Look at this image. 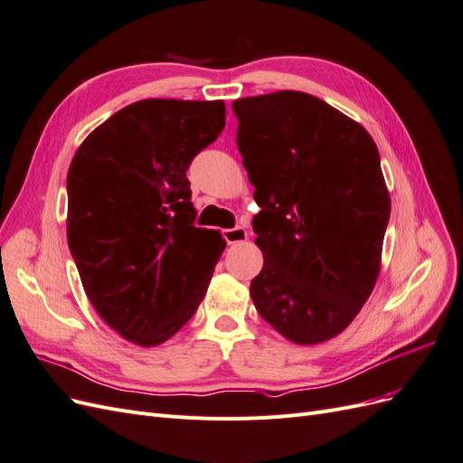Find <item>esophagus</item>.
Listing matches in <instances>:
<instances>
[{
  "label": "esophagus",
  "instance_id": "esophagus-1",
  "mask_svg": "<svg viewBox=\"0 0 463 463\" xmlns=\"http://www.w3.org/2000/svg\"><path fill=\"white\" fill-rule=\"evenodd\" d=\"M223 240H226L228 245H235V243H241L247 240V230L243 226H235V228H230V230H223L222 232Z\"/></svg>",
  "mask_w": 463,
  "mask_h": 463
}]
</instances>
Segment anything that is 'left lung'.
<instances>
[{"label": "left lung", "instance_id": "left-lung-1", "mask_svg": "<svg viewBox=\"0 0 463 463\" xmlns=\"http://www.w3.org/2000/svg\"><path fill=\"white\" fill-rule=\"evenodd\" d=\"M260 213L259 315L284 338L318 344L361 311L381 270L390 194L371 135L317 96L279 90L232 104Z\"/></svg>", "mask_w": 463, "mask_h": 463}]
</instances>
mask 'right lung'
Here are the masks:
<instances>
[{"label": "right lung", "instance_id": "add662e5", "mask_svg": "<svg viewBox=\"0 0 463 463\" xmlns=\"http://www.w3.org/2000/svg\"><path fill=\"white\" fill-rule=\"evenodd\" d=\"M226 125L222 100L135 102L94 129L67 174V243L96 313L158 345L199 309L226 241L194 226L187 170Z\"/></svg>", "mask_w": 463, "mask_h": 463}]
</instances>
